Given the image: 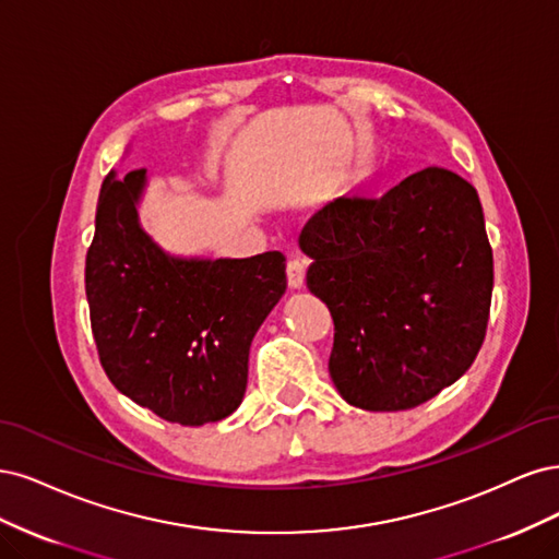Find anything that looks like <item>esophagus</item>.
I'll return each instance as SVG.
<instances>
[{"label":"esophagus","mask_w":559,"mask_h":559,"mask_svg":"<svg viewBox=\"0 0 559 559\" xmlns=\"http://www.w3.org/2000/svg\"><path fill=\"white\" fill-rule=\"evenodd\" d=\"M304 274H306V260L293 258L287 262V283H290V287H295V290L304 285Z\"/></svg>","instance_id":"1"}]
</instances>
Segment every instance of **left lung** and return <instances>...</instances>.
I'll return each mask as SVG.
<instances>
[{"instance_id":"left-lung-1","label":"left lung","mask_w":559,"mask_h":559,"mask_svg":"<svg viewBox=\"0 0 559 559\" xmlns=\"http://www.w3.org/2000/svg\"><path fill=\"white\" fill-rule=\"evenodd\" d=\"M309 290L334 320L330 376L365 411H406L476 359L492 299L478 192L427 167L383 197H338L299 234Z\"/></svg>"}]
</instances>
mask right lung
<instances>
[{"label": "right lung", "instance_id": "1", "mask_svg": "<svg viewBox=\"0 0 559 559\" xmlns=\"http://www.w3.org/2000/svg\"><path fill=\"white\" fill-rule=\"evenodd\" d=\"M146 183V169L111 171L102 183L85 258L99 362L124 397L155 416L218 423L243 400L250 344L287 287L285 255L165 253L139 223Z\"/></svg>", "mask_w": 559, "mask_h": 559}]
</instances>
